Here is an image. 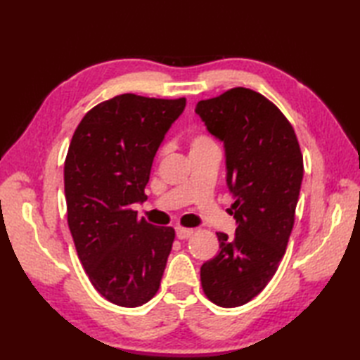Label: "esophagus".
I'll return each mask as SVG.
<instances>
[{"label":"esophagus","mask_w":360,"mask_h":360,"mask_svg":"<svg viewBox=\"0 0 360 360\" xmlns=\"http://www.w3.org/2000/svg\"><path fill=\"white\" fill-rule=\"evenodd\" d=\"M192 235H193L192 229H186V227H181V226L176 227V236H178L179 240H187Z\"/></svg>","instance_id":"esophagus-1"}]
</instances>
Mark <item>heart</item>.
I'll list each match as a JSON object with an SVG mask.
<instances>
[{"mask_svg": "<svg viewBox=\"0 0 360 360\" xmlns=\"http://www.w3.org/2000/svg\"><path fill=\"white\" fill-rule=\"evenodd\" d=\"M213 142L210 137L207 134H196L192 137V141H190V148H196V147H201V145H205V143H210Z\"/></svg>", "mask_w": 360, "mask_h": 360, "instance_id": "heart-1", "label": "heart"}]
</instances>
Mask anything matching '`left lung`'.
Returning a JSON list of instances; mask_svg holds the SVG:
<instances>
[{
    "label": "left lung",
    "instance_id": "left-lung-1",
    "mask_svg": "<svg viewBox=\"0 0 360 360\" xmlns=\"http://www.w3.org/2000/svg\"><path fill=\"white\" fill-rule=\"evenodd\" d=\"M195 112L224 143L233 238L218 232L219 252L201 266L210 302L236 308L271 281L286 252L303 179V156L289 120L264 96L232 88L198 102Z\"/></svg>",
    "mask_w": 360,
    "mask_h": 360
}]
</instances>
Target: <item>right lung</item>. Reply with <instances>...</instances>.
<instances>
[{
	"label": "right lung",
	"mask_w": 360,
	"mask_h": 360,
	"mask_svg": "<svg viewBox=\"0 0 360 360\" xmlns=\"http://www.w3.org/2000/svg\"><path fill=\"white\" fill-rule=\"evenodd\" d=\"M184 108V97L116 96L85 114L68 150V226L93 286L119 307L151 300L164 275L174 229L131 205L147 200L153 159Z\"/></svg>",
	"instance_id": "1"
}]
</instances>
